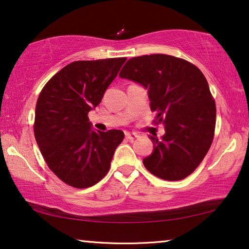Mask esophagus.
<instances>
[{
  "instance_id": "34e87169",
  "label": "esophagus",
  "mask_w": 249,
  "mask_h": 249,
  "mask_svg": "<svg viewBox=\"0 0 249 249\" xmlns=\"http://www.w3.org/2000/svg\"><path fill=\"white\" fill-rule=\"evenodd\" d=\"M137 137H138V135L135 134V132H125V138L130 139V141H132V139H135Z\"/></svg>"
}]
</instances>
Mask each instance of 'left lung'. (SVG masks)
<instances>
[{
    "mask_svg": "<svg viewBox=\"0 0 249 249\" xmlns=\"http://www.w3.org/2000/svg\"><path fill=\"white\" fill-rule=\"evenodd\" d=\"M119 77L142 85L148 91L155 120L165 134L151 136L152 154L142 160L159 178L177 181L194 172L213 142L216 108L209 84L198 68L166 54L132 57Z\"/></svg>",
    "mask_w": 249,
    "mask_h": 249,
    "instance_id": "1",
    "label": "left lung"
}]
</instances>
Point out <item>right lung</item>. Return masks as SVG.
<instances>
[{"label": "right lung", "instance_id": "right-lung-1", "mask_svg": "<svg viewBox=\"0 0 249 249\" xmlns=\"http://www.w3.org/2000/svg\"><path fill=\"white\" fill-rule=\"evenodd\" d=\"M125 57L76 61L51 78L36 104L34 132L49 168L74 188H88L110 169L124 131L94 130L88 112L101 103Z\"/></svg>", "mask_w": 249, "mask_h": 249}]
</instances>
